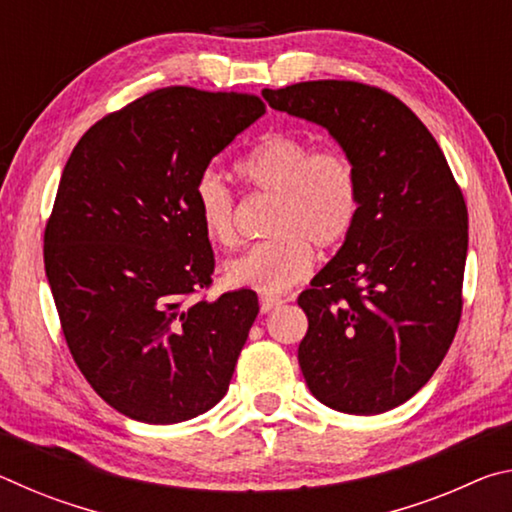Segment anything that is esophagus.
<instances>
[{
  "label": "esophagus",
  "instance_id": "esophagus-1",
  "mask_svg": "<svg viewBox=\"0 0 512 512\" xmlns=\"http://www.w3.org/2000/svg\"><path fill=\"white\" fill-rule=\"evenodd\" d=\"M282 298L277 296H259V309H262V314H268V311H273L282 305Z\"/></svg>",
  "mask_w": 512,
  "mask_h": 512
}]
</instances>
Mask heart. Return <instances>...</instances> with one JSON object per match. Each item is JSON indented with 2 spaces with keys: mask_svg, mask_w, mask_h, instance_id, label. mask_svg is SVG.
Masks as SVG:
<instances>
[{
  "mask_svg": "<svg viewBox=\"0 0 512 512\" xmlns=\"http://www.w3.org/2000/svg\"><path fill=\"white\" fill-rule=\"evenodd\" d=\"M235 171L250 189L273 194L266 219L271 237L223 266L228 287L266 296L291 289L314 266L311 244L339 248L359 221L357 164L336 146H314L298 133L275 131L241 155ZM192 201L205 237L216 246H235L237 198L219 173H198Z\"/></svg>",
  "mask_w": 512,
  "mask_h": 512,
  "instance_id": "b5f03b06",
  "label": "heart"
}]
</instances>
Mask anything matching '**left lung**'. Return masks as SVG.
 <instances>
[{"mask_svg": "<svg viewBox=\"0 0 512 512\" xmlns=\"http://www.w3.org/2000/svg\"><path fill=\"white\" fill-rule=\"evenodd\" d=\"M262 94L271 108L325 126L361 178L352 235L298 298L309 320L302 375L334 411L395 409L431 379L461 320V187L427 126L391 92L305 81Z\"/></svg>", "mask_w": 512, "mask_h": 512, "instance_id": "8db88e82", "label": "left lung"}]
</instances>
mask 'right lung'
Here are the masks:
<instances>
[{
  "label": "right lung",
  "instance_id": "1",
  "mask_svg": "<svg viewBox=\"0 0 512 512\" xmlns=\"http://www.w3.org/2000/svg\"><path fill=\"white\" fill-rule=\"evenodd\" d=\"M264 112L255 94L173 85L99 119L69 155L47 280L76 366L128 418L183 422L228 391L259 302L250 289L205 300L214 253L192 189Z\"/></svg>",
  "mask_w": 512,
  "mask_h": 512
}]
</instances>
